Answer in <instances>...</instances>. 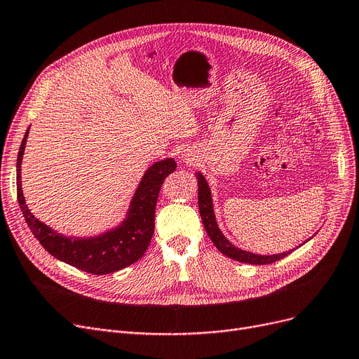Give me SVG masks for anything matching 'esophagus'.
Listing matches in <instances>:
<instances>
[{
    "mask_svg": "<svg viewBox=\"0 0 359 359\" xmlns=\"http://www.w3.org/2000/svg\"><path fill=\"white\" fill-rule=\"evenodd\" d=\"M184 160H186V161H192V160H189V158H188V157H186V158H184Z\"/></svg>",
    "mask_w": 359,
    "mask_h": 359,
    "instance_id": "obj_1",
    "label": "esophagus"
}]
</instances>
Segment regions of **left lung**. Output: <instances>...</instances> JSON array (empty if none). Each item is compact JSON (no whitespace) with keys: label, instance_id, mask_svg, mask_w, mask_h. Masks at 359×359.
I'll use <instances>...</instances> for the list:
<instances>
[{"label":"left lung","instance_id":"left-lung-1","mask_svg":"<svg viewBox=\"0 0 359 359\" xmlns=\"http://www.w3.org/2000/svg\"><path fill=\"white\" fill-rule=\"evenodd\" d=\"M198 179V207L201 212L202 223H204V227L207 230V235L215 245L218 251L223 252L226 257L236 259L239 262H246V264H255V266H266V264L276 262L278 259L285 258L290 252H283V254H277V255H257L251 254L248 251H242V249L233 246L224 236L223 233L218 229L215 223V217H214V210H212V201H211V192L208 184L201 173L196 175Z\"/></svg>","mask_w":359,"mask_h":359}]
</instances>
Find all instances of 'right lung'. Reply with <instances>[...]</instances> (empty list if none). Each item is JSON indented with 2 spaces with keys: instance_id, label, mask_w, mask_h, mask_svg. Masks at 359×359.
<instances>
[{
  "instance_id": "obj_1",
  "label": "right lung",
  "mask_w": 359,
  "mask_h": 359,
  "mask_svg": "<svg viewBox=\"0 0 359 359\" xmlns=\"http://www.w3.org/2000/svg\"><path fill=\"white\" fill-rule=\"evenodd\" d=\"M29 129L18 155V201L25 220L39 243L57 259L90 274H110L126 269L141 258L154 235L155 205L161 186L176 170V161L167 158L148 168L132 199L128 218L114 230L97 238H67L39 222L29 211L22 192L20 167Z\"/></svg>"
}]
</instances>
